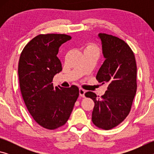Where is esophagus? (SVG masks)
<instances>
[{
    "instance_id": "obj_1",
    "label": "esophagus",
    "mask_w": 154,
    "mask_h": 154,
    "mask_svg": "<svg viewBox=\"0 0 154 154\" xmlns=\"http://www.w3.org/2000/svg\"><path fill=\"white\" fill-rule=\"evenodd\" d=\"M85 91L83 89H82V88H80L79 89L80 96H82V97H85Z\"/></svg>"
}]
</instances>
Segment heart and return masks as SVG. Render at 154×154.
Returning a JSON list of instances; mask_svg holds the SVG:
<instances>
[{"label":"heart","instance_id":"b5f03b06","mask_svg":"<svg viewBox=\"0 0 154 154\" xmlns=\"http://www.w3.org/2000/svg\"><path fill=\"white\" fill-rule=\"evenodd\" d=\"M84 51H95L99 52V48L96 44L94 43H87L84 47Z\"/></svg>","mask_w":154,"mask_h":154}]
</instances>
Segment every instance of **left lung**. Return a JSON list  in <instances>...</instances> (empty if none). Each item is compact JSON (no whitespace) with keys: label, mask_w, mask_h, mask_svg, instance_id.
Listing matches in <instances>:
<instances>
[{"label":"left lung","mask_w":154,"mask_h":154,"mask_svg":"<svg viewBox=\"0 0 154 154\" xmlns=\"http://www.w3.org/2000/svg\"><path fill=\"white\" fill-rule=\"evenodd\" d=\"M105 62L96 75L102 84L108 85L100 97L88 92L94 102L92 121L99 128L110 130L122 123L129 114L137 92V64L134 53L121 38L100 33Z\"/></svg>","instance_id":"left-lung-1"}]
</instances>
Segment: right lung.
Returning a JSON list of instances; mask_svg holds the SVG:
<instances>
[{
  "instance_id": "right-lung-1",
  "label": "right lung",
  "mask_w": 154,
  "mask_h": 154,
  "mask_svg": "<svg viewBox=\"0 0 154 154\" xmlns=\"http://www.w3.org/2000/svg\"><path fill=\"white\" fill-rule=\"evenodd\" d=\"M71 39L64 34H46L33 38L24 47L18 64L21 93L38 124L54 130L66 123L79 94L77 86L54 88V75L62 70L57 57L62 44Z\"/></svg>"
}]
</instances>
